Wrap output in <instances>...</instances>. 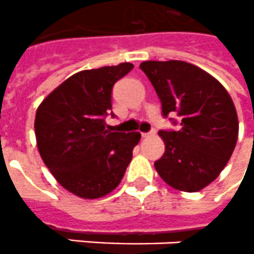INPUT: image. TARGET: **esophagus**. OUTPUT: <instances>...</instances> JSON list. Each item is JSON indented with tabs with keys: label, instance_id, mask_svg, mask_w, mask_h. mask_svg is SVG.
I'll use <instances>...</instances> for the list:
<instances>
[{
	"label": "esophagus",
	"instance_id": "1",
	"mask_svg": "<svg viewBox=\"0 0 254 254\" xmlns=\"http://www.w3.org/2000/svg\"><path fill=\"white\" fill-rule=\"evenodd\" d=\"M153 134H155V131H150V133H142V137L148 138V137H151V135H153Z\"/></svg>",
	"mask_w": 254,
	"mask_h": 254
}]
</instances>
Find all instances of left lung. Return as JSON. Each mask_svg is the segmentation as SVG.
Masks as SVG:
<instances>
[{"instance_id": "obj_1", "label": "left lung", "mask_w": 254, "mask_h": 254, "mask_svg": "<svg viewBox=\"0 0 254 254\" xmlns=\"http://www.w3.org/2000/svg\"><path fill=\"white\" fill-rule=\"evenodd\" d=\"M139 67L156 90L163 116L181 117L180 130L159 131L165 152L155 161L157 173L180 191L203 190L222 172L238 140L231 97L208 72L186 62L148 61Z\"/></svg>"}]
</instances>
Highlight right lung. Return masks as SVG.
<instances>
[{"mask_svg": "<svg viewBox=\"0 0 254 254\" xmlns=\"http://www.w3.org/2000/svg\"><path fill=\"white\" fill-rule=\"evenodd\" d=\"M133 67L121 63L77 72L38 106V152L55 180L73 195H107L119 186L131 161L140 133L110 131L104 119L112 110V87Z\"/></svg>", "mask_w": 254, "mask_h": 254, "instance_id": "obj_1", "label": "right lung"}]
</instances>
